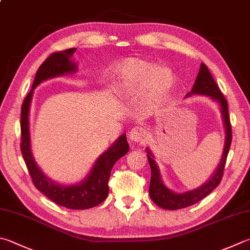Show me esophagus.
I'll use <instances>...</instances> for the list:
<instances>
[{"label":"esophagus","instance_id":"esophagus-1","mask_svg":"<svg viewBox=\"0 0 250 250\" xmlns=\"http://www.w3.org/2000/svg\"><path fill=\"white\" fill-rule=\"evenodd\" d=\"M147 138H148V133L144 127L136 126L130 130L129 139L131 141H134V143H144Z\"/></svg>","mask_w":250,"mask_h":250}]
</instances>
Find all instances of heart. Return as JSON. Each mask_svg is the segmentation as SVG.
<instances>
[{"label": "heart", "instance_id": "b5f03b06", "mask_svg": "<svg viewBox=\"0 0 250 250\" xmlns=\"http://www.w3.org/2000/svg\"><path fill=\"white\" fill-rule=\"evenodd\" d=\"M174 75L167 67H157L147 61L128 58L116 65L114 89L120 96H137L149 87L155 95H163L172 88Z\"/></svg>", "mask_w": 250, "mask_h": 250}]
</instances>
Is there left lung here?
<instances>
[{
    "label": "left lung",
    "mask_w": 250,
    "mask_h": 250,
    "mask_svg": "<svg viewBox=\"0 0 250 250\" xmlns=\"http://www.w3.org/2000/svg\"><path fill=\"white\" fill-rule=\"evenodd\" d=\"M191 96H206L209 97L211 100L216 102L220 106V112L222 115L224 131H225V141L222 157H221L219 166L216 167L215 171L212 175L209 177V180L202 184L201 186L195 188V189L175 192L169 189L163 183L160 168L157 162L154 161V157L150 149L147 150V158L151 168V180H150L149 186V195L155 205L161 207L167 210H178L186 208L197 204V202L204 199L206 196H208L214 188L219 185L223 176V171L227 162V158L229 154V150L232 143V127L229 123V116L228 110V101L224 98L222 92L220 91L218 84L215 83L212 75L209 72L208 67L204 63H201L199 73L196 77V82L192 86L190 92H188L186 98Z\"/></svg>",
    "instance_id": "left-lung-1"
}]
</instances>
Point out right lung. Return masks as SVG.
Here are the masks:
<instances>
[{
  "mask_svg": "<svg viewBox=\"0 0 250 250\" xmlns=\"http://www.w3.org/2000/svg\"><path fill=\"white\" fill-rule=\"evenodd\" d=\"M76 49L56 52L46 59L36 74L32 89L28 93L21 105V153L30 176L37 189L45 195L56 205L73 210L93 208L105 200L109 194L111 169L117 160L128 152L129 145L126 134L121 135L111 147L103 152L93 164L90 171L83 181L75 184H60L48 177L38 166L31 150L29 130V111L34 90L41 83L48 79L70 75L77 72V63L72 60Z\"/></svg>",
  "mask_w": 250,
  "mask_h": 250,
  "instance_id": "add662e5",
  "label": "right lung"
}]
</instances>
